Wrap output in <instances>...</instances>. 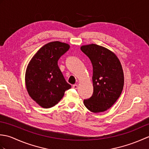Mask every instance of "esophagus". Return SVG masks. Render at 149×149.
<instances>
[{"label":"esophagus","mask_w":149,"mask_h":149,"mask_svg":"<svg viewBox=\"0 0 149 149\" xmlns=\"http://www.w3.org/2000/svg\"><path fill=\"white\" fill-rule=\"evenodd\" d=\"M72 87L74 88V89H77V88H78V86H77V84H74V85H73V86H72Z\"/></svg>","instance_id":"34e87169"}]
</instances>
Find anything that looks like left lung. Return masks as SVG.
<instances>
[{
    "mask_svg": "<svg viewBox=\"0 0 149 149\" xmlns=\"http://www.w3.org/2000/svg\"><path fill=\"white\" fill-rule=\"evenodd\" d=\"M81 50L90 58L93 66V93L84 104L93 113L104 112L118 99L123 88L122 66L115 53L106 47L89 44Z\"/></svg>",
    "mask_w": 149,
    "mask_h": 149,
    "instance_id": "8db88e82",
    "label": "left lung"
}]
</instances>
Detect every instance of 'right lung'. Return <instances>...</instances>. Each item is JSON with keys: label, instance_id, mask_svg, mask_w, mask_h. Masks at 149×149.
<instances>
[{"label": "right lung", "instance_id": "1", "mask_svg": "<svg viewBox=\"0 0 149 149\" xmlns=\"http://www.w3.org/2000/svg\"><path fill=\"white\" fill-rule=\"evenodd\" d=\"M70 47L68 43L58 41L47 43L38 50L27 66V91L31 99L43 108L54 106L71 88L58 65L59 59Z\"/></svg>", "mask_w": 149, "mask_h": 149}]
</instances>
